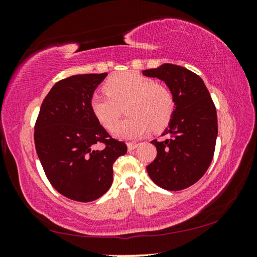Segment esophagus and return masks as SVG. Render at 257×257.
Segmentation results:
<instances>
[{"instance_id":"34e87169","label":"esophagus","mask_w":257,"mask_h":257,"mask_svg":"<svg viewBox=\"0 0 257 257\" xmlns=\"http://www.w3.org/2000/svg\"><path fill=\"white\" fill-rule=\"evenodd\" d=\"M127 147H128V151L132 152L135 149H137L138 144H136V143H127Z\"/></svg>"}]
</instances>
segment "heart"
Listing matches in <instances>:
<instances>
[{"label":"heart","instance_id":"b5f03b06","mask_svg":"<svg viewBox=\"0 0 257 257\" xmlns=\"http://www.w3.org/2000/svg\"><path fill=\"white\" fill-rule=\"evenodd\" d=\"M105 93L89 99V110L97 122L107 130L120 114V106L130 118L113 128V135L122 139H136L152 129L161 132L170 123L176 110L171 89L155 79L137 72H122L107 78L103 85Z\"/></svg>","mask_w":257,"mask_h":257}]
</instances>
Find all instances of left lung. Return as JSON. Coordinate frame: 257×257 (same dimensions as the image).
<instances>
[{"label":"left lung","mask_w":257,"mask_h":257,"mask_svg":"<svg viewBox=\"0 0 257 257\" xmlns=\"http://www.w3.org/2000/svg\"><path fill=\"white\" fill-rule=\"evenodd\" d=\"M159 78L171 89L176 110L165 141L151 143L158 155L146 167L151 179L161 188L181 190L204 176L214 155L217 136L216 108L202 78L184 67L164 63L143 71Z\"/></svg>","instance_id":"left-lung-1"}]
</instances>
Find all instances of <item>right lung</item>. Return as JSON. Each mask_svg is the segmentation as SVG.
<instances>
[{
	"mask_svg": "<svg viewBox=\"0 0 257 257\" xmlns=\"http://www.w3.org/2000/svg\"><path fill=\"white\" fill-rule=\"evenodd\" d=\"M107 76L76 75L56 82L35 123V146L51 185L72 201L92 202L113 181V163L127 145L112 138L89 110L94 90ZM103 149L96 150V145Z\"/></svg>",
	"mask_w": 257,
	"mask_h": 257,
	"instance_id": "right-lung-1",
	"label": "right lung"
}]
</instances>
